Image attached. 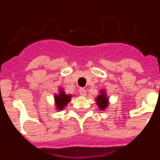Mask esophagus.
I'll list each match as a JSON object with an SVG mask.
<instances>
[{"instance_id": "34e87169", "label": "esophagus", "mask_w": 160, "mask_h": 160, "mask_svg": "<svg viewBox=\"0 0 160 160\" xmlns=\"http://www.w3.org/2000/svg\"><path fill=\"white\" fill-rule=\"evenodd\" d=\"M79 94L82 96H86V94H87V90L84 88H80L79 89Z\"/></svg>"}]
</instances>
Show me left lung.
<instances>
[{
    "mask_svg": "<svg viewBox=\"0 0 160 160\" xmlns=\"http://www.w3.org/2000/svg\"><path fill=\"white\" fill-rule=\"evenodd\" d=\"M100 93H101V94L96 98V102H97L100 110H104L108 105V98H107L104 90H101Z\"/></svg>",
    "mask_w": 160,
    "mask_h": 160,
    "instance_id": "obj_1",
    "label": "left lung"
}]
</instances>
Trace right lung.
<instances>
[{
	"mask_svg": "<svg viewBox=\"0 0 160 160\" xmlns=\"http://www.w3.org/2000/svg\"><path fill=\"white\" fill-rule=\"evenodd\" d=\"M72 95L70 94H66L65 92L63 91V90H60V93L59 94H55L54 99H55V103H56V107H57L58 110H63L64 109L65 106L67 105V103L69 102H70L71 100Z\"/></svg>",
	"mask_w": 160,
	"mask_h": 160,
	"instance_id": "obj_1",
	"label": "right lung"
}]
</instances>
